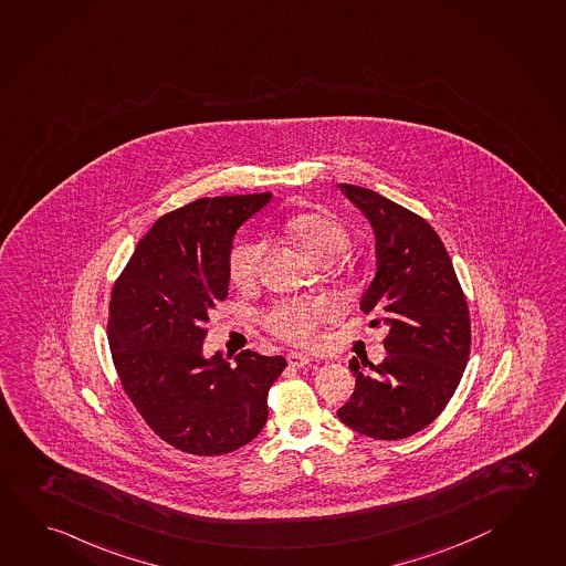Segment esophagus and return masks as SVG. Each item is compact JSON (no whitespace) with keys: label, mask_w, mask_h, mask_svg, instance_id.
Masks as SVG:
<instances>
[{"label":"esophagus","mask_w":566,"mask_h":566,"mask_svg":"<svg viewBox=\"0 0 566 566\" xmlns=\"http://www.w3.org/2000/svg\"><path fill=\"white\" fill-rule=\"evenodd\" d=\"M287 363L293 367V369H303V367H307L311 359H308L307 355H303V353H289Z\"/></svg>","instance_id":"obj_1"}]
</instances>
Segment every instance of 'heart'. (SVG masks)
Returning a JSON list of instances; mask_svg holds the SVG:
<instances>
[{
	"mask_svg": "<svg viewBox=\"0 0 566 566\" xmlns=\"http://www.w3.org/2000/svg\"><path fill=\"white\" fill-rule=\"evenodd\" d=\"M287 233L307 253V258L319 265L337 261L350 245L349 231L337 217L325 211H308L289 219ZM263 253V241L239 243L229 258L231 281L237 285H245L258 277ZM327 315L329 303L323 298H291L269 311L265 325L281 339L307 345L315 337L321 321Z\"/></svg>",
	"mask_w": 566,
	"mask_h": 566,
	"instance_id": "b5f03b06",
	"label": "heart"
}]
</instances>
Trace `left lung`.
I'll use <instances>...</instances> for the list:
<instances>
[{
  "label": "left lung",
  "mask_w": 566,
  "mask_h": 566,
  "mask_svg": "<svg viewBox=\"0 0 566 566\" xmlns=\"http://www.w3.org/2000/svg\"><path fill=\"white\" fill-rule=\"evenodd\" d=\"M339 187L375 233L377 273L360 311L382 313L389 335L379 365L350 359L355 391L337 415L353 431L397 441L431 424L457 391L471 350L469 307L447 249L422 217L365 187Z\"/></svg>",
  "instance_id": "left-lung-1"
}]
</instances>
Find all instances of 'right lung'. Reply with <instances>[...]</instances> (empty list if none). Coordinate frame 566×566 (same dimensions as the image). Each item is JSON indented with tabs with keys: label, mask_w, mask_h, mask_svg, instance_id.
Segmentation results:
<instances>
[{
	"label": "right lung",
	"mask_w": 566,
	"mask_h": 566,
	"mask_svg": "<svg viewBox=\"0 0 566 566\" xmlns=\"http://www.w3.org/2000/svg\"><path fill=\"white\" fill-rule=\"evenodd\" d=\"M271 193L203 197L155 221L109 301L115 370L151 431L179 451L216 457L253 441L268 422L281 355L241 350L231 365L203 355L206 323L229 291L237 229Z\"/></svg>",
	"instance_id": "1"
}]
</instances>
